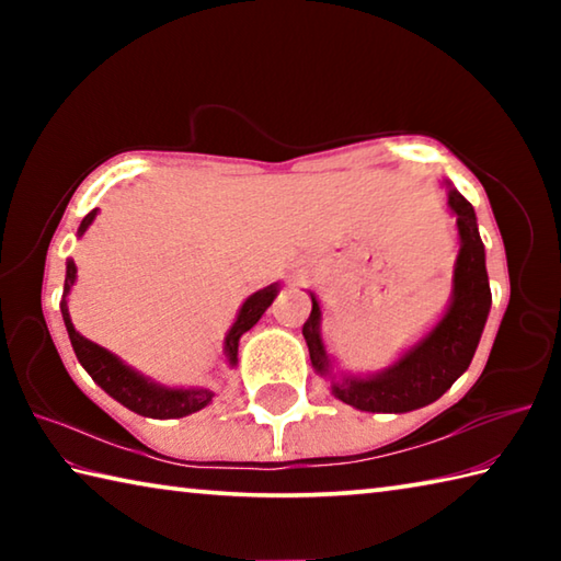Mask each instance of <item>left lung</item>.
Wrapping results in <instances>:
<instances>
[{
	"label": "left lung",
	"mask_w": 561,
	"mask_h": 561,
	"mask_svg": "<svg viewBox=\"0 0 561 561\" xmlns=\"http://www.w3.org/2000/svg\"><path fill=\"white\" fill-rule=\"evenodd\" d=\"M448 207L458 217L460 237L448 311L428 334L381 374L344 376L331 381V393L339 401L368 413H408L438 401L468 371L482 329H485L492 294L478 217L472 205L450 183ZM301 334L307 339L311 366L317 368V374L327 376L331 371V358L321 341V307L314 294H311V314L304 321Z\"/></svg>",
	"instance_id": "left-lung-1"
}]
</instances>
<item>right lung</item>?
Segmentation results:
<instances>
[{
  "label": "right lung",
  "instance_id": "1",
  "mask_svg": "<svg viewBox=\"0 0 561 561\" xmlns=\"http://www.w3.org/2000/svg\"><path fill=\"white\" fill-rule=\"evenodd\" d=\"M99 210H91L79 227V237L89 230ZM76 282V264L73 260L66 262V279H64V297H61V317L66 331H69L73 354L79 358V364L87 368L89 376L96 381L103 391L111 398H116L121 405L130 408L133 413L146 415V417H183L195 411H201L207 403L213 401V391L207 388H168L156 381H150L144 374L133 371L130 366L123 364V360L111 354L99 344H93L87 336H81L79 331L71 324L69 307H66V294L71 291ZM279 291V284H270L260 291H254L252 297H247L240 307V314H237L232 329L227 331L225 336V358L230 360V366L237 364V346H240V336L244 331H250L257 321L262 319L264 311H267L270 304L274 301Z\"/></svg>",
  "mask_w": 561,
  "mask_h": 561
}]
</instances>
